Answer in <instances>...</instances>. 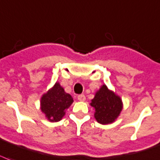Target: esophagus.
<instances>
[{
  "label": "esophagus",
  "instance_id": "34e87169",
  "mask_svg": "<svg viewBox=\"0 0 160 160\" xmlns=\"http://www.w3.org/2000/svg\"><path fill=\"white\" fill-rule=\"evenodd\" d=\"M77 98L79 101H80V102H84V101L85 100V95L81 94V95H79V96H77Z\"/></svg>",
  "mask_w": 160,
  "mask_h": 160
}]
</instances>
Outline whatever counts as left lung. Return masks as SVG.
Instances as JSON below:
<instances>
[{
  "mask_svg": "<svg viewBox=\"0 0 160 160\" xmlns=\"http://www.w3.org/2000/svg\"><path fill=\"white\" fill-rule=\"evenodd\" d=\"M91 107L96 110L95 118L101 124H109L118 118L122 109V102L118 96L103 85L91 100Z\"/></svg>",
  "mask_w": 160,
  "mask_h": 160,
  "instance_id": "obj_1",
  "label": "left lung"
}]
</instances>
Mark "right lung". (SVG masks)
<instances>
[{"mask_svg": "<svg viewBox=\"0 0 160 160\" xmlns=\"http://www.w3.org/2000/svg\"><path fill=\"white\" fill-rule=\"evenodd\" d=\"M73 98L64 91L58 83L44 94L41 98V110L48 120L58 122L65 114V110L73 103Z\"/></svg>", "mask_w": 160, "mask_h": 160, "instance_id": "right-lung-1", "label": "right lung"}]
</instances>
